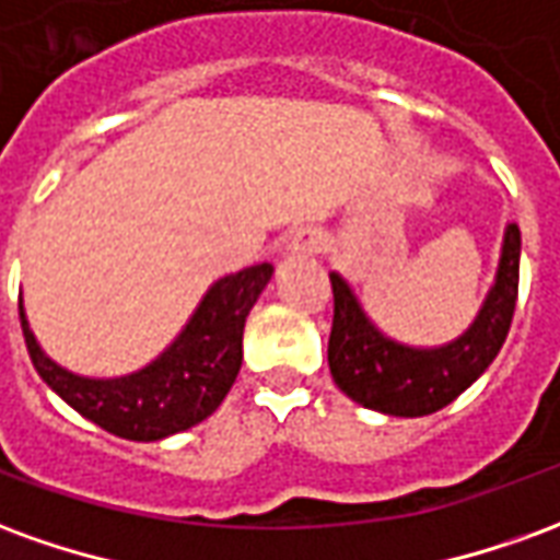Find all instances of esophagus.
<instances>
[{
    "label": "esophagus",
    "mask_w": 560,
    "mask_h": 560,
    "mask_svg": "<svg viewBox=\"0 0 560 560\" xmlns=\"http://www.w3.org/2000/svg\"><path fill=\"white\" fill-rule=\"evenodd\" d=\"M288 252H291V255H315V252H320V236H317L315 231L303 228V231H296L291 236Z\"/></svg>",
    "instance_id": "obj_1"
}]
</instances>
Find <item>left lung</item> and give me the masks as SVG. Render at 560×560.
Wrapping results in <instances>:
<instances>
[{"instance_id": "1", "label": "left lung", "mask_w": 560, "mask_h": 560, "mask_svg": "<svg viewBox=\"0 0 560 560\" xmlns=\"http://www.w3.org/2000/svg\"><path fill=\"white\" fill-rule=\"evenodd\" d=\"M518 255L522 233L506 224L494 284L480 312L458 339L441 348H411L384 336L351 284L329 272L336 303L327 351L332 381L348 399L389 417H425L446 408L492 365L504 345L516 312Z\"/></svg>"}]
</instances>
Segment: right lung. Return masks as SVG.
Returning a JSON list of instances; mask_svg holds the SVG:
<instances>
[{"mask_svg": "<svg viewBox=\"0 0 560 560\" xmlns=\"http://www.w3.org/2000/svg\"><path fill=\"white\" fill-rule=\"evenodd\" d=\"M272 279V264H255L219 279L183 332L138 372L83 377L54 363L30 329L20 300V327L32 365L56 396L104 432L128 441H161L185 432L219 408L243 365L245 317Z\"/></svg>", "mask_w": 560, "mask_h": 560, "instance_id": "add662e5", "label": "right lung"}]
</instances>
